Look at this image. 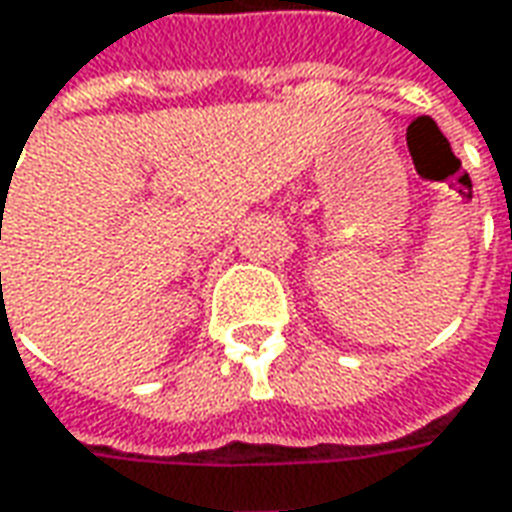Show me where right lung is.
<instances>
[{"label": "right lung", "instance_id": "right-lung-1", "mask_svg": "<svg viewBox=\"0 0 512 512\" xmlns=\"http://www.w3.org/2000/svg\"><path fill=\"white\" fill-rule=\"evenodd\" d=\"M0 277H2V274H0Z\"/></svg>", "mask_w": 512, "mask_h": 512}]
</instances>
